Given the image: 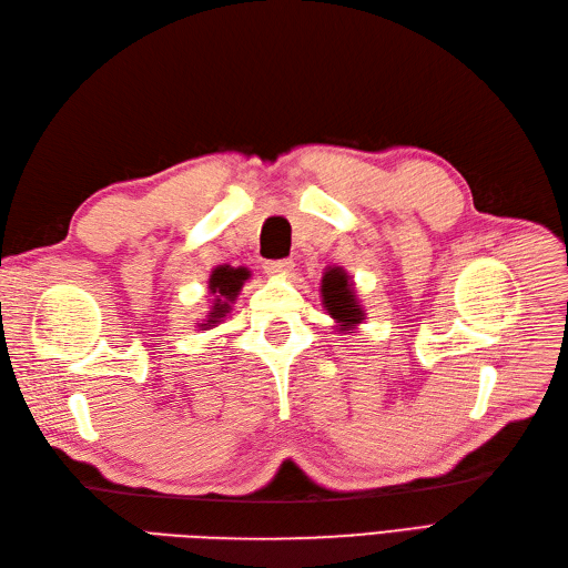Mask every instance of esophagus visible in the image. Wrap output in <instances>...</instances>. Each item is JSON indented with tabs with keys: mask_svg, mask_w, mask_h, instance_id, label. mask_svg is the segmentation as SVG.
<instances>
[{
	"mask_svg": "<svg viewBox=\"0 0 568 568\" xmlns=\"http://www.w3.org/2000/svg\"><path fill=\"white\" fill-rule=\"evenodd\" d=\"M263 267H265L267 274H274V277H282V274L291 272L294 263H291V261H267Z\"/></svg>",
	"mask_w": 568,
	"mask_h": 568,
	"instance_id": "1",
	"label": "esophagus"
}]
</instances>
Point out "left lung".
Instances as JSON below:
<instances>
[{"label":"left lung","mask_w":568,"mask_h":568,"mask_svg":"<svg viewBox=\"0 0 568 568\" xmlns=\"http://www.w3.org/2000/svg\"><path fill=\"white\" fill-rule=\"evenodd\" d=\"M322 305L338 322L341 332H351L365 320V311L355 298V288L351 284L348 272H343L341 267H329L324 272Z\"/></svg>","instance_id":"8db88e82"}]
</instances>
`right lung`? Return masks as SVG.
I'll use <instances>...</instances> for the list:
<instances>
[{
    "mask_svg": "<svg viewBox=\"0 0 568 568\" xmlns=\"http://www.w3.org/2000/svg\"><path fill=\"white\" fill-rule=\"evenodd\" d=\"M251 277V272L246 267H230V265H220L211 272L209 280V291L215 296V303L209 313V320H205L201 326L203 329H211L222 317L230 313V303L236 301L239 291H242L244 282Z\"/></svg>",
    "mask_w": 568,
    "mask_h": 568,
    "instance_id": "right-lung-1",
    "label": "right lung"
}]
</instances>
